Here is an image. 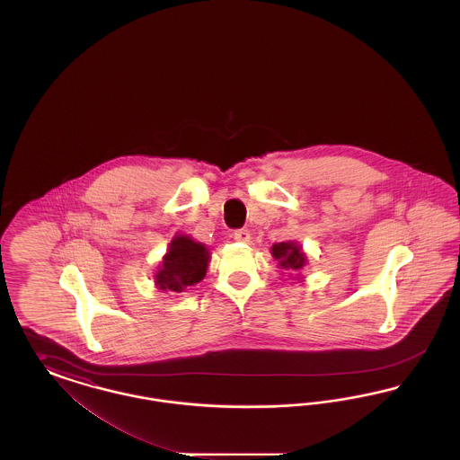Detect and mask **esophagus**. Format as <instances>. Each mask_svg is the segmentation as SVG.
<instances>
[{
    "label": "esophagus",
    "instance_id": "1",
    "mask_svg": "<svg viewBox=\"0 0 460 460\" xmlns=\"http://www.w3.org/2000/svg\"><path fill=\"white\" fill-rule=\"evenodd\" d=\"M250 233L246 231V229H238L236 233H234V240L240 241V243H248L250 241Z\"/></svg>",
    "mask_w": 460,
    "mask_h": 460
}]
</instances>
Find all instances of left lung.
<instances>
[{
  "mask_svg": "<svg viewBox=\"0 0 460 460\" xmlns=\"http://www.w3.org/2000/svg\"><path fill=\"white\" fill-rule=\"evenodd\" d=\"M270 255L274 257V261H278L279 269L288 270L289 276H295L296 281H304V276L300 272L306 265V253L296 241L274 243L270 248Z\"/></svg>",
  "mask_w": 460,
  "mask_h": 460,
  "instance_id": "obj_1",
  "label": "left lung"
}]
</instances>
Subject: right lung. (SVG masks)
Listing matches in <instances>:
<instances>
[{
  "mask_svg": "<svg viewBox=\"0 0 460 460\" xmlns=\"http://www.w3.org/2000/svg\"><path fill=\"white\" fill-rule=\"evenodd\" d=\"M210 252L188 234H175L167 253L155 270V286L167 293H181L207 276Z\"/></svg>",
  "mask_w": 460,
  "mask_h": 460,
  "instance_id": "right-lung-1",
  "label": "right lung"
}]
</instances>
